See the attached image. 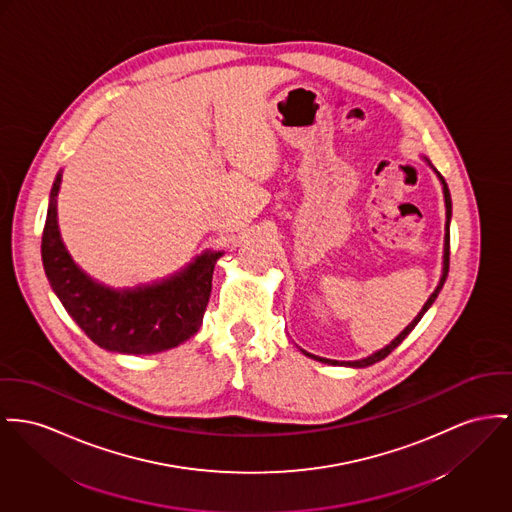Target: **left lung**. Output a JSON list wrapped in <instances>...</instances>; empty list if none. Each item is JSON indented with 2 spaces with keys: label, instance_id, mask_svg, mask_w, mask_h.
<instances>
[{
  "label": "left lung",
  "instance_id": "8db88e82",
  "mask_svg": "<svg viewBox=\"0 0 512 512\" xmlns=\"http://www.w3.org/2000/svg\"><path fill=\"white\" fill-rule=\"evenodd\" d=\"M439 174V172H437ZM439 178H441V182H443V192H444V204H446V235H444V262H443V275H441V281H439V285H437V289L433 291V295L427 299V303L423 305V308L419 310V314L413 318V322L409 324L408 328L396 338V340L390 341L384 349H380V351H376L373 355H369V357H365V359H359V361H334V359H324V357H316V355H310L305 351V355L308 357H312V359H316V361H320V363H328V365H347V367H369V365H373V363H378V361H382L384 357H388L402 341L406 340V336H408L409 332L417 326V322L421 320V316L429 310V307L435 303V299L439 297V293H441V289H443L444 281H446V275H448V264H450V231H448V223H450V215H452V202H450V192H448V186H446V182H444L443 176L439 174Z\"/></svg>",
  "mask_w": 512,
  "mask_h": 512
}]
</instances>
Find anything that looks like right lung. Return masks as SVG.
I'll return each instance as SVG.
<instances>
[{"label":"right lung","instance_id":"add662e5","mask_svg":"<svg viewBox=\"0 0 512 512\" xmlns=\"http://www.w3.org/2000/svg\"><path fill=\"white\" fill-rule=\"evenodd\" d=\"M60 182L58 174L40 248L46 277L77 326L99 347L128 355L159 353L192 338L202 326L221 252H204L182 272L151 285L106 287L79 270L60 239L56 211Z\"/></svg>","mask_w":512,"mask_h":512}]
</instances>
